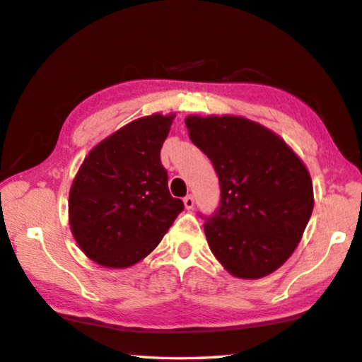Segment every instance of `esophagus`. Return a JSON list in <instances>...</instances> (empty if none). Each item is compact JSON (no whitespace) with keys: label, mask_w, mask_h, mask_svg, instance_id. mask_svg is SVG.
Listing matches in <instances>:
<instances>
[{"label":"esophagus","mask_w":362,"mask_h":362,"mask_svg":"<svg viewBox=\"0 0 362 362\" xmlns=\"http://www.w3.org/2000/svg\"><path fill=\"white\" fill-rule=\"evenodd\" d=\"M194 204H195L194 195H192V194L186 195V197H185V206L187 208V210H191V208H194Z\"/></svg>","instance_id":"obj_1"}]
</instances>
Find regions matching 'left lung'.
Instances as JSON below:
<instances>
[{"instance_id": "left-lung-1", "label": "left lung", "mask_w": 362, "mask_h": 362, "mask_svg": "<svg viewBox=\"0 0 362 362\" xmlns=\"http://www.w3.org/2000/svg\"><path fill=\"white\" fill-rule=\"evenodd\" d=\"M186 127L219 177L218 210L200 214L213 255L237 278L272 274L293 255L312 216L305 165L280 136L248 119L189 116Z\"/></svg>"}]
</instances>
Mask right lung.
Instances as JSON below:
<instances>
[{"instance_id":"right-lung-1","label":"right lung","mask_w":362,"mask_h":362,"mask_svg":"<svg viewBox=\"0 0 362 362\" xmlns=\"http://www.w3.org/2000/svg\"><path fill=\"white\" fill-rule=\"evenodd\" d=\"M175 116L133 120L88 152L69 191V226L79 248L103 267L136 264L185 210L171 197L160 149Z\"/></svg>"}]
</instances>
